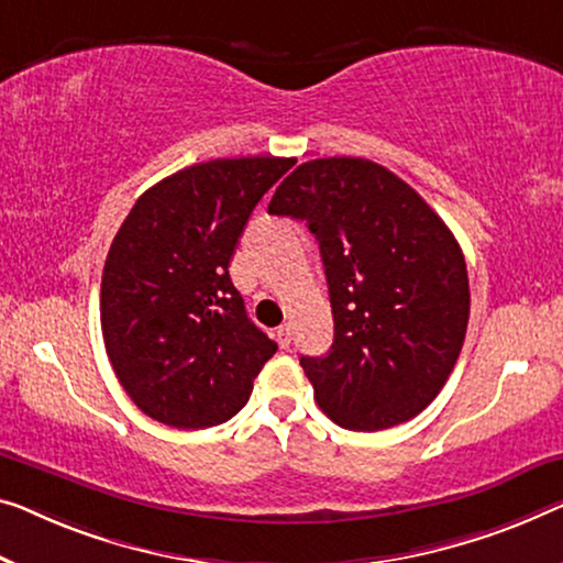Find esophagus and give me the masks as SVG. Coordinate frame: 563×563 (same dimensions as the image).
<instances>
[{
  "mask_svg": "<svg viewBox=\"0 0 563 563\" xmlns=\"http://www.w3.org/2000/svg\"><path fill=\"white\" fill-rule=\"evenodd\" d=\"M275 341H278V346H280V349H288V346H290V341H292V331H290V325H280V329L275 331Z\"/></svg>",
  "mask_w": 563,
  "mask_h": 563,
  "instance_id": "esophagus-1",
  "label": "esophagus"
}]
</instances>
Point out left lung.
<instances>
[{
  "label": "left lung",
  "instance_id": "1",
  "mask_svg": "<svg viewBox=\"0 0 563 563\" xmlns=\"http://www.w3.org/2000/svg\"><path fill=\"white\" fill-rule=\"evenodd\" d=\"M267 212L303 220L321 247L333 346L300 356L318 407L358 432L417 417L448 382L467 331L455 234L397 174L354 156L300 164Z\"/></svg>",
  "mask_w": 563,
  "mask_h": 563
}]
</instances>
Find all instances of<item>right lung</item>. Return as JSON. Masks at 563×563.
I'll return each mask as SVG.
<instances>
[{
  "mask_svg": "<svg viewBox=\"0 0 563 563\" xmlns=\"http://www.w3.org/2000/svg\"><path fill=\"white\" fill-rule=\"evenodd\" d=\"M296 158H214L136 199L108 250L100 329L141 412L179 430L228 422L278 343L247 318L230 260L267 189Z\"/></svg>",
  "mask_w": 563,
  "mask_h": 563,
  "instance_id": "add662e5",
  "label": "right lung"
}]
</instances>
